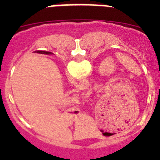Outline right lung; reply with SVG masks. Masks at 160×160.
I'll return each instance as SVG.
<instances>
[{
	"instance_id": "right-lung-1",
	"label": "right lung",
	"mask_w": 160,
	"mask_h": 160,
	"mask_svg": "<svg viewBox=\"0 0 160 160\" xmlns=\"http://www.w3.org/2000/svg\"><path fill=\"white\" fill-rule=\"evenodd\" d=\"M46 53H48V54H49V53H49V52H46Z\"/></svg>"
}]
</instances>
